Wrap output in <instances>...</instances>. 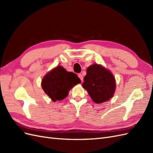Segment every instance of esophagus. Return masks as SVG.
<instances>
[{
	"label": "esophagus",
	"mask_w": 153,
	"mask_h": 153,
	"mask_svg": "<svg viewBox=\"0 0 153 153\" xmlns=\"http://www.w3.org/2000/svg\"><path fill=\"white\" fill-rule=\"evenodd\" d=\"M78 77L80 78V79L81 80V81H83V76H82V75L81 74H78Z\"/></svg>",
	"instance_id": "obj_1"
}]
</instances>
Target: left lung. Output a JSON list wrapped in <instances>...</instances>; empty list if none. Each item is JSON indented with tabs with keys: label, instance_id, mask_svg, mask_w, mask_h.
I'll list each match as a JSON object with an SVG mask.
<instances>
[{
	"label": "left lung",
	"instance_id": "8db88e82",
	"mask_svg": "<svg viewBox=\"0 0 153 153\" xmlns=\"http://www.w3.org/2000/svg\"><path fill=\"white\" fill-rule=\"evenodd\" d=\"M82 86L94 102L101 104L106 102L114 95L116 81L113 74L109 70L101 65L95 63L87 68Z\"/></svg>",
	"mask_w": 153,
	"mask_h": 153
}]
</instances>
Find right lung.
Returning a JSON list of instances; mask_svg holds the SVG:
<instances>
[{"label":"right lung","mask_w":153,"mask_h":153,"mask_svg":"<svg viewBox=\"0 0 153 153\" xmlns=\"http://www.w3.org/2000/svg\"><path fill=\"white\" fill-rule=\"evenodd\" d=\"M76 74L68 72L58 65L47 72L42 80V88L52 101H62L67 97L73 87L81 83Z\"/></svg>","instance_id":"obj_1"}]
</instances>
